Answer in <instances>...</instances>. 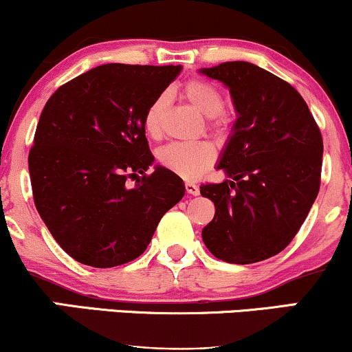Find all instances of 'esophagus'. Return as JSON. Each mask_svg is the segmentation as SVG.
I'll return each mask as SVG.
<instances>
[{"label": "esophagus", "instance_id": "1", "mask_svg": "<svg viewBox=\"0 0 352 352\" xmlns=\"http://www.w3.org/2000/svg\"><path fill=\"white\" fill-rule=\"evenodd\" d=\"M185 192H187L188 195L195 197L200 193V188H199V185L193 184V182H187V184H185Z\"/></svg>", "mask_w": 352, "mask_h": 352}]
</instances>
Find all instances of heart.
<instances>
[{"mask_svg": "<svg viewBox=\"0 0 352 352\" xmlns=\"http://www.w3.org/2000/svg\"><path fill=\"white\" fill-rule=\"evenodd\" d=\"M180 94L200 114L207 116V129L215 137L228 134L232 116L223 109V96L208 80L193 78L180 87ZM168 99L160 94L148 104L142 117L144 131L151 139H160ZM157 160L164 168L182 179H197L215 162V151L208 142H173L157 152Z\"/></svg>", "mask_w": 352, "mask_h": 352, "instance_id": "1", "label": "heart"}]
</instances>
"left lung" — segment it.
<instances>
[{"label":"left lung","instance_id":"left-lung-1","mask_svg":"<svg viewBox=\"0 0 352 352\" xmlns=\"http://www.w3.org/2000/svg\"><path fill=\"white\" fill-rule=\"evenodd\" d=\"M230 89L238 119L218 170L233 180L201 184L215 217L201 230L218 260L250 265L286 248L308 217L322 167V137L292 84L252 63L201 69Z\"/></svg>","mask_w":352,"mask_h":352}]
</instances>
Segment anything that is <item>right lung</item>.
<instances>
[{
	"label": "right lung",
	"mask_w": 352,
	"mask_h": 352,
	"mask_svg": "<svg viewBox=\"0 0 352 352\" xmlns=\"http://www.w3.org/2000/svg\"><path fill=\"white\" fill-rule=\"evenodd\" d=\"M180 69L104 64L63 84L44 106L28 157L34 205L79 263L112 268L135 260L184 197L173 172L147 173L153 155L142 125L145 109Z\"/></svg>",
	"instance_id": "right-lung-1"
}]
</instances>
